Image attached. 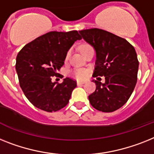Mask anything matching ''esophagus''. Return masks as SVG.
<instances>
[{
	"label": "esophagus",
	"instance_id": "34e87169",
	"mask_svg": "<svg viewBox=\"0 0 154 154\" xmlns=\"http://www.w3.org/2000/svg\"><path fill=\"white\" fill-rule=\"evenodd\" d=\"M85 83V81H77V85H82Z\"/></svg>",
	"mask_w": 154,
	"mask_h": 154
}]
</instances>
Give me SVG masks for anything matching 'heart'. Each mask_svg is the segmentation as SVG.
<instances>
[{
	"mask_svg": "<svg viewBox=\"0 0 154 154\" xmlns=\"http://www.w3.org/2000/svg\"><path fill=\"white\" fill-rule=\"evenodd\" d=\"M87 46H89V45H83V46H82L81 49ZM70 54H71V50H69V51L67 53V54H66V59H68ZM72 75L74 76V77H75L76 79H84L86 77V75H87V72H86L85 69H77L73 71V72H72Z\"/></svg>",
	"mask_w": 154,
	"mask_h": 154,
	"instance_id": "1",
	"label": "heart"
}]
</instances>
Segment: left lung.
I'll use <instances>...</instances> for the list:
<instances>
[{
  "instance_id": "1",
  "label": "left lung",
  "mask_w": 154,
  "mask_h": 154,
  "mask_svg": "<svg viewBox=\"0 0 154 154\" xmlns=\"http://www.w3.org/2000/svg\"><path fill=\"white\" fill-rule=\"evenodd\" d=\"M82 38L96 52L94 77L105 76L102 83H96V90L89 96L93 107L111 112L125 104L137 82L138 60L135 49L128 41L106 30L97 28L79 31Z\"/></svg>"
}]
</instances>
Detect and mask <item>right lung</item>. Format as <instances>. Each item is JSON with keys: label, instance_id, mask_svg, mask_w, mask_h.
Returning a JSON list of instances; mask_svg holds the SVG:
<instances>
[{"label": "right lung", "instance_id": "obj_1", "mask_svg": "<svg viewBox=\"0 0 154 154\" xmlns=\"http://www.w3.org/2000/svg\"><path fill=\"white\" fill-rule=\"evenodd\" d=\"M81 39L77 30L51 31L26 44L18 53L16 70L20 87L36 108L52 112L68 105L76 82L65 78L57 83L51 77L58 74L70 48Z\"/></svg>", "mask_w": 154, "mask_h": 154}]
</instances>
